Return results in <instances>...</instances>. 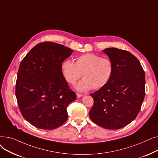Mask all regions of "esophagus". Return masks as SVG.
Returning <instances> with one entry per match:
<instances>
[{
  "mask_svg": "<svg viewBox=\"0 0 158 158\" xmlns=\"http://www.w3.org/2000/svg\"><path fill=\"white\" fill-rule=\"evenodd\" d=\"M76 95H77V98H80V97L83 96V95H82V94H78V93H77Z\"/></svg>",
  "mask_w": 158,
  "mask_h": 158,
  "instance_id": "obj_1",
  "label": "esophagus"
}]
</instances>
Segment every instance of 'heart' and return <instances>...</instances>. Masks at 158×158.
I'll use <instances>...</instances> for the list:
<instances>
[{"instance_id":"heart-1","label":"heart","mask_w":158,"mask_h":158,"mask_svg":"<svg viewBox=\"0 0 158 158\" xmlns=\"http://www.w3.org/2000/svg\"><path fill=\"white\" fill-rule=\"evenodd\" d=\"M61 71L65 80L71 85L76 83L82 74L83 79L79 82L77 89H98L106 86L110 80L113 64L108 58L86 54L77 56L76 63L70 60L64 61L61 65Z\"/></svg>"}]
</instances>
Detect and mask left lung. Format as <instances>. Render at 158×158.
<instances>
[{
	"label": "left lung",
	"mask_w": 158,
	"mask_h": 158,
	"mask_svg": "<svg viewBox=\"0 0 158 158\" xmlns=\"http://www.w3.org/2000/svg\"><path fill=\"white\" fill-rule=\"evenodd\" d=\"M103 51L113 62V72L106 86L89 94L94 102L89 115L99 126L118 129L139 112L145 94V74L139 60L129 52L117 48Z\"/></svg>",
	"instance_id": "left-lung-1"
}]
</instances>
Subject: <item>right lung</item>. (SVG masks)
<instances>
[{
	"mask_svg": "<svg viewBox=\"0 0 158 158\" xmlns=\"http://www.w3.org/2000/svg\"><path fill=\"white\" fill-rule=\"evenodd\" d=\"M72 50L51 41L33 47L22 60L15 94L23 117L39 129L51 130L68 118L66 108L76 98L61 71Z\"/></svg>",
	"mask_w": 158,
	"mask_h": 158,
	"instance_id": "obj_1",
	"label": "right lung"
}]
</instances>
